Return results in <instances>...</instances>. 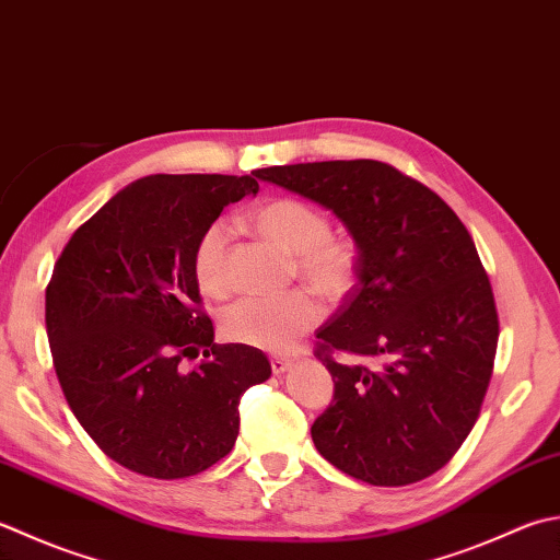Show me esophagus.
Returning <instances> with one entry per match:
<instances>
[{
	"instance_id": "obj_1",
	"label": "esophagus",
	"mask_w": 560,
	"mask_h": 560,
	"mask_svg": "<svg viewBox=\"0 0 560 560\" xmlns=\"http://www.w3.org/2000/svg\"><path fill=\"white\" fill-rule=\"evenodd\" d=\"M293 364V359L289 357H271V371L273 374H283V371H289Z\"/></svg>"
}]
</instances>
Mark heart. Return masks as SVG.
Returning a JSON list of instances; mask_svg holds the SVG:
<instances>
[{
  "mask_svg": "<svg viewBox=\"0 0 560 560\" xmlns=\"http://www.w3.org/2000/svg\"><path fill=\"white\" fill-rule=\"evenodd\" d=\"M249 228L271 245L293 255L295 273L311 287L337 301L354 281L357 247L352 240L330 235L327 215L299 199H271L247 218ZM194 277L201 291L225 295L230 291L228 225H208L194 249ZM323 317V305L305 289L281 295H252L230 305L221 317L228 339L269 352L291 349Z\"/></svg>",
  "mask_w": 560,
  "mask_h": 560,
  "instance_id": "1",
  "label": "heart"
}]
</instances>
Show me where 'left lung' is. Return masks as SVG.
<instances>
[{
	"label": "left lung",
	"mask_w": 560,
	"mask_h": 560,
	"mask_svg": "<svg viewBox=\"0 0 560 560\" xmlns=\"http://www.w3.org/2000/svg\"><path fill=\"white\" fill-rule=\"evenodd\" d=\"M255 177L332 211L359 249L357 283L315 335L335 381L311 427L315 448L371 486L436 474L474 430L498 349L474 237L432 189L378 160L283 164Z\"/></svg>",
	"instance_id": "8db88e82"
}]
</instances>
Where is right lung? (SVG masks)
I'll use <instances>...</instances> for the list:
<instances>
[{
	"instance_id": "right-lung-1",
	"label": "right lung",
	"mask_w": 560,
	"mask_h": 560,
	"mask_svg": "<svg viewBox=\"0 0 560 560\" xmlns=\"http://www.w3.org/2000/svg\"><path fill=\"white\" fill-rule=\"evenodd\" d=\"M255 177L150 174L74 230L46 289L55 374L102 452L133 474L177 480L230 454L240 398L271 376L265 352L215 345L194 249ZM205 361L184 370L186 355Z\"/></svg>"
}]
</instances>
